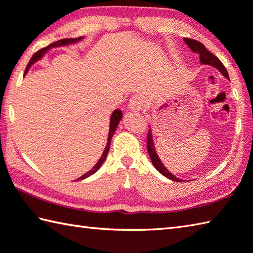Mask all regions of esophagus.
Listing matches in <instances>:
<instances>
[{
  "label": "esophagus",
  "mask_w": 253,
  "mask_h": 253,
  "mask_svg": "<svg viewBox=\"0 0 253 253\" xmlns=\"http://www.w3.org/2000/svg\"><path fill=\"white\" fill-rule=\"evenodd\" d=\"M144 105H145V99L139 95H134L130 98L129 103H128V107H129L130 111L140 112L142 107H144Z\"/></svg>",
  "instance_id": "esophagus-1"
}]
</instances>
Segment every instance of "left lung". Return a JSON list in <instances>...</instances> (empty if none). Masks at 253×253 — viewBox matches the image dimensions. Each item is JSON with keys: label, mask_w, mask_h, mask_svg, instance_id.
Here are the masks:
<instances>
[{"label": "left lung", "mask_w": 253, "mask_h": 253, "mask_svg": "<svg viewBox=\"0 0 253 253\" xmlns=\"http://www.w3.org/2000/svg\"><path fill=\"white\" fill-rule=\"evenodd\" d=\"M183 41H185V43L188 45V47H189L192 52L199 54L200 63L215 67L217 70H219V72L221 73L224 77L229 79L228 72L226 70V67L223 66V64L220 62L219 58L215 57L212 53H210L209 50L204 46V44H201L200 42H198V41H196V40H191V39H187V38L183 39ZM147 149H148V154H149V157L151 159V163H153L155 168L157 169L160 173L164 174L165 177L171 179V180H173V181H181L180 179L176 178V176H173L171 172H169L168 169L163 165L162 160L159 159L157 153H156L155 146H154L153 134H151L150 127L148 129V136H147Z\"/></svg>", "instance_id": "obj_1"}]
</instances>
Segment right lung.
I'll return each instance as SVG.
<instances>
[{"mask_svg":"<svg viewBox=\"0 0 253 253\" xmlns=\"http://www.w3.org/2000/svg\"><path fill=\"white\" fill-rule=\"evenodd\" d=\"M83 39H84V38H82V36H81V38H77V39H64V40H59V41H57V42H54V43H52L50 45H48L47 47L40 49L39 52H36V53L33 55V56H32L31 61H30V63H29V65H27V67H26L25 74L27 73V71H29V68L31 67L32 64H34L35 62H38L39 59L42 58V57H43V55H44V53L46 52V50H48L49 48H52V47H57V46H65V45H68V44H74V43L80 42V41H82ZM122 117H123V113H122L121 111H119V109H115V111H114V112H113V114H112V116H111V123H109V134H108L107 145H106V147H105V150H104V153H103V155H102V157L99 158V160L97 162V164H96L95 166H94L93 168H91V170H89L88 172H86L85 174H83L82 177H80V178H79V180H82V179H85V178H87V177H89L90 174L95 173V172L97 171L98 169L100 168V166H102V164L104 163L105 158L107 157V154H108V151H109V147H111V140H112V137H113V135H114L115 130L117 129L118 123L121 122Z\"/></svg>","mask_w":253,"mask_h":253,"instance_id":"obj_1","label":"right lung"}]
</instances>
